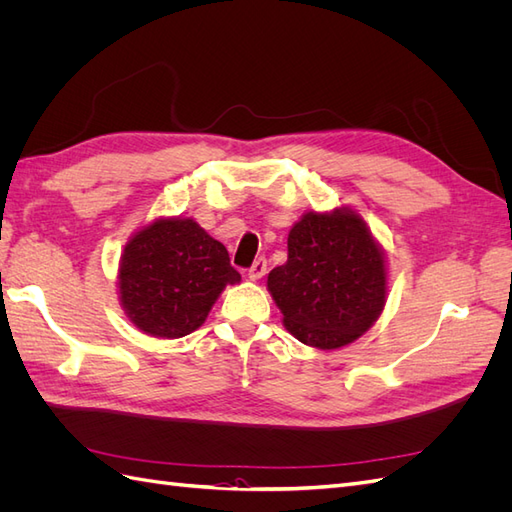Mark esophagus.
I'll list each match as a JSON object with an SVG mask.
<instances>
[{"label": "esophagus", "mask_w": 512, "mask_h": 512, "mask_svg": "<svg viewBox=\"0 0 512 512\" xmlns=\"http://www.w3.org/2000/svg\"><path fill=\"white\" fill-rule=\"evenodd\" d=\"M265 273H267V258L260 256V258L254 260V265L250 267V271H247V277H250V280L256 282V280H260V277L265 275Z\"/></svg>", "instance_id": "1"}]
</instances>
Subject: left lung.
Returning <instances> with one entry per match:
<instances>
[{"label": "left lung", "mask_w": 512, "mask_h": 512, "mask_svg": "<svg viewBox=\"0 0 512 512\" xmlns=\"http://www.w3.org/2000/svg\"><path fill=\"white\" fill-rule=\"evenodd\" d=\"M386 284L384 250L350 207L303 213L288 232V260L267 277L288 333L320 350L369 331L384 309Z\"/></svg>", "instance_id": "obj_1"}]
</instances>
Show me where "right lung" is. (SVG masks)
Listing matches in <instances>:
<instances>
[{
  "label": "right lung",
  "instance_id": "1",
  "mask_svg": "<svg viewBox=\"0 0 512 512\" xmlns=\"http://www.w3.org/2000/svg\"><path fill=\"white\" fill-rule=\"evenodd\" d=\"M226 247L192 218H158L123 247L117 288L138 331L177 339L203 324L222 290L239 284Z\"/></svg>",
  "mask_w": 512,
  "mask_h": 512
}]
</instances>
